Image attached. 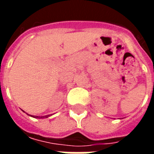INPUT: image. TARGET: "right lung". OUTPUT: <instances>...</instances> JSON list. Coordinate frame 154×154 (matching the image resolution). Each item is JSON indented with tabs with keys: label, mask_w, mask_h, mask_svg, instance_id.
I'll list each match as a JSON object with an SVG mask.
<instances>
[{
	"label": "right lung",
	"mask_w": 154,
	"mask_h": 154,
	"mask_svg": "<svg viewBox=\"0 0 154 154\" xmlns=\"http://www.w3.org/2000/svg\"><path fill=\"white\" fill-rule=\"evenodd\" d=\"M48 116H50L49 115H48V116H33V117H35V118H48Z\"/></svg>",
	"instance_id": "obj_1"
}]
</instances>
